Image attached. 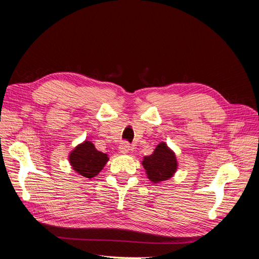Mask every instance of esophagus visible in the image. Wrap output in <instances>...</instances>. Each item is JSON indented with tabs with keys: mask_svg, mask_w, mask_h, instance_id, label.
<instances>
[{
	"mask_svg": "<svg viewBox=\"0 0 259 259\" xmlns=\"http://www.w3.org/2000/svg\"><path fill=\"white\" fill-rule=\"evenodd\" d=\"M119 149H120V152L121 153H124V154H126V153H130L131 152V146H130V144L127 143V142H124V143H122L121 145H120V147H119Z\"/></svg>",
	"mask_w": 259,
	"mask_h": 259,
	"instance_id": "1",
	"label": "esophagus"
}]
</instances>
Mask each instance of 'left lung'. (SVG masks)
Listing matches in <instances>:
<instances>
[{
	"instance_id": "obj_1",
	"label": "left lung",
	"mask_w": 259,
	"mask_h": 259,
	"mask_svg": "<svg viewBox=\"0 0 259 259\" xmlns=\"http://www.w3.org/2000/svg\"><path fill=\"white\" fill-rule=\"evenodd\" d=\"M143 165L148 178L152 183L158 184L173 177L178 164L175 153L165 143H161L156 146L151 155L145 156Z\"/></svg>"
}]
</instances>
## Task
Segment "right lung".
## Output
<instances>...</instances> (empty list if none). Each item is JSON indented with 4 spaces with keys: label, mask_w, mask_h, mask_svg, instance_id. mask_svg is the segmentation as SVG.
Returning <instances> with one entry per match:
<instances>
[{
    "label": "right lung",
    "mask_w": 259,
    "mask_h": 259,
    "mask_svg": "<svg viewBox=\"0 0 259 259\" xmlns=\"http://www.w3.org/2000/svg\"><path fill=\"white\" fill-rule=\"evenodd\" d=\"M109 158L106 153L98 151L89 140L76 146L69 155L72 168L86 178H93L104 168Z\"/></svg>",
    "instance_id": "obj_1"
}]
</instances>
